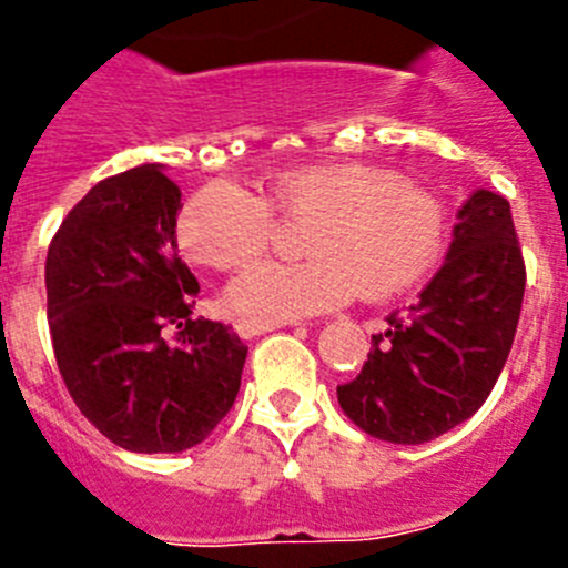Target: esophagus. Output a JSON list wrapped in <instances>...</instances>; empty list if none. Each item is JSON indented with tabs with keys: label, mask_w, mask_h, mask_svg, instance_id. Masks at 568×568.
Segmentation results:
<instances>
[{
	"label": "esophagus",
	"mask_w": 568,
	"mask_h": 568,
	"mask_svg": "<svg viewBox=\"0 0 568 568\" xmlns=\"http://www.w3.org/2000/svg\"><path fill=\"white\" fill-rule=\"evenodd\" d=\"M291 325V322H254V320H237L235 322V331L241 338H254V336H263L268 331H277V327Z\"/></svg>",
	"instance_id": "obj_1"
}]
</instances>
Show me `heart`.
Wrapping results in <instances>:
<instances>
[{"mask_svg":"<svg viewBox=\"0 0 568 568\" xmlns=\"http://www.w3.org/2000/svg\"><path fill=\"white\" fill-rule=\"evenodd\" d=\"M274 212L308 221L302 252L311 260L266 263L226 288L241 320L294 322L338 308L362 291L384 302L432 277L448 248V212L428 190L367 162L288 168L268 179L266 199L212 182L184 204L179 243L201 266L237 272L263 257Z\"/></svg>","mask_w":568,"mask_h":568,"instance_id":"obj_1","label":"heart"}]
</instances>
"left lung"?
Wrapping results in <instances>:
<instances>
[{"instance_id": "1", "label": "left lung", "mask_w": 568, "mask_h": 568, "mask_svg": "<svg viewBox=\"0 0 568 568\" xmlns=\"http://www.w3.org/2000/svg\"><path fill=\"white\" fill-rule=\"evenodd\" d=\"M524 283L510 201L476 190L420 300L386 316L362 373L336 389L344 415L397 445L428 443L468 420L510 356Z\"/></svg>"}]
</instances>
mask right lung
I'll return each instance as SVG.
<instances>
[{
	"mask_svg": "<svg viewBox=\"0 0 568 568\" xmlns=\"http://www.w3.org/2000/svg\"><path fill=\"white\" fill-rule=\"evenodd\" d=\"M182 190L162 164L94 184L47 252V320L69 395L136 454L187 452L226 417L248 347L195 320L199 280L179 257ZM174 338H170V333Z\"/></svg>",
	"mask_w": 568,
	"mask_h": 568,
	"instance_id": "right-lung-1",
	"label": "right lung"
}]
</instances>
